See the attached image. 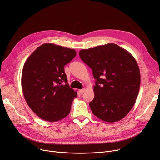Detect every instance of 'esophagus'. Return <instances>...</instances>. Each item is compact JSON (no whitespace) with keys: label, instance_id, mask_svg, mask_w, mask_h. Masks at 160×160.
<instances>
[{"label":"esophagus","instance_id":"obj_1","mask_svg":"<svg viewBox=\"0 0 160 160\" xmlns=\"http://www.w3.org/2000/svg\"><path fill=\"white\" fill-rule=\"evenodd\" d=\"M85 91V89H81V90H79V93H80V94H83V93H84Z\"/></svg>","mask_w":160,"mask_h":160}]
</instances>
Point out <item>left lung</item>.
I'll return each mask as SVG.
<instances>
[{
    "instance_id": "1",
    "label": "left lung",
    "mask_w": 160,
    "mask_h": 160,
    "mask_svg": "<svg viewBox=\"0 0 160 160\" xmlns=\"http://www.w3.org/2000/svg\"><path fill=\"white\" fill-rule=\"evenodd\" d=\"M81 60L93 71L96 79L93 113L106 122L124 118L132 109L140 87V71L129 52L114 43L79 51Z\"/></svg>"
}]
</instances>
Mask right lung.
<instances>
[{
	"mask_svg": "<svg viewBox=\"0 0 160 160\" xmlns=\"http://www.w3.org/2000/svg\"><path fill=\"white\" fill-rule=\"evenodd\" d=\"M76 54L74 49L45 43L28 57L23 66L24 98L33 112L43 120L57 122L70 113L77 93L67 83L64 66ZM62 82L66 83L62 85Z\"/></svg>",
	"mask_w": 160,
	"mask_h": 160,
	"instance_id": "1",
	"label": "right lung"
}]
</instances>
